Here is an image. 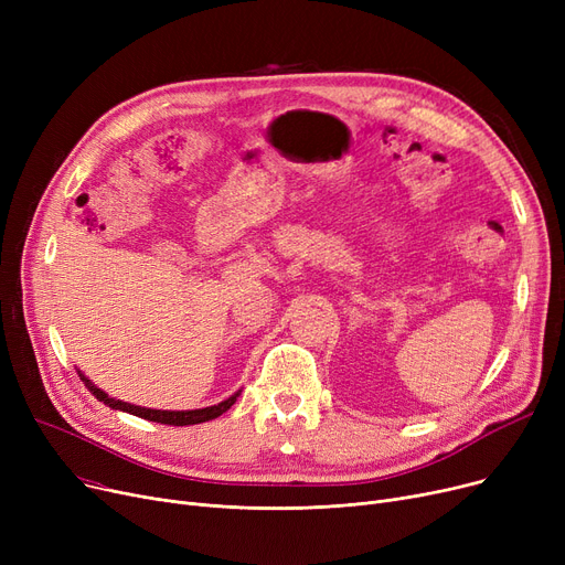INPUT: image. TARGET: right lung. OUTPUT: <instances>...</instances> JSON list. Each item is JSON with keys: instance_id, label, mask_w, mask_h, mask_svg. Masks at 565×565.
<instances>
[{"instance_id": "1", "label": "right lung", "mask_w": 565, "mask_h": 565, "mask_svg": "<svg viewBox=\"0 0 565 565\" xmlns=\"http://www.w3.org/2000/svg\"><path fill=\"white\" fill-rule=\"evenodd\" d=\"M84 387L92 392L100 403L109 405L111 409H121V412H128V414H135V417H141L146 422H158V424H167V426H192V424H203V422H211V419H217L220 414H224L235 401L237 396H241V392H235L233 396H228L226 401L217 403V405H211V407H201V409H151V407H139V405H130V403H124V401H116V398H109L103 390H98L96 384L84 377L82 371H77Z\"/></svg>"}]
</instances>
